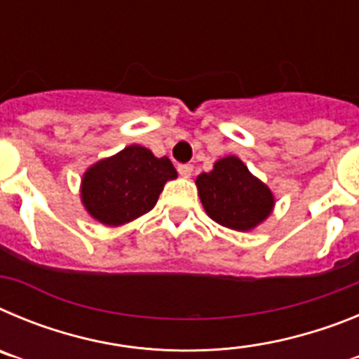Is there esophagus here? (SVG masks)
<instances>
[{
    "mask_svg": "<svg viewBox=\"0 0 359 359\" xmlns=\"http://www.w3.org/2000/svg\"><path fill=\"white\" fill-rule=\"evenodd\" d=\"M177 172H180V176L182 177H190L192 176V172H194V167H192L190 163L177 165Z\"/></svg>",
    "mask_w": 359,
    "mask_h": 359,
    "instance_id": "esophagus-1",
    "label": "esophagus"
}]
</instances>
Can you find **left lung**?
Returning <instances> with one entry per match:
<instances>
[{"instance_id": "1", "label": "left lung", "mask_w": 359, "mask_h": 359, "mask_svg": "<svg viewBox=\"0 0 359 359\" xmlns=\"http://www.w3.org/2000/svg\"><path fill=\"white\" fill-rule=\"evenodd\" d=\"M196 185L205 212L231 230H252L273 210L271 190L237 156L215 161L210 172L199 174Z\"/></svg>"}]
</instances>
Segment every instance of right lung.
I'll return each instance as SVG.
<instances>
[{"instance_id":"1","label":"right lung","mask_w":359,"mask_h":359,"mask_svg":"<svg viewBox=\"0 0 359 359\" xmlns=\"http://www.w3.org/2000/svg\"><path fill=\"white\" fill-rule=\"evenodd\" d=\"M174 177L177 172L169 158H156L142 145H129L86 170L82 205L98 223L120 226L152 210L165 183Z\"/></svg>"}]
</instances>
